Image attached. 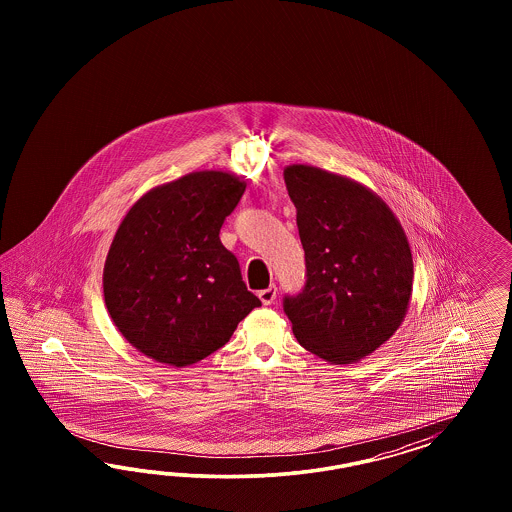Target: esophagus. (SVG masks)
I'll list each match as a JSON object with an SVG mask.
<instances>
[{"mask_svg": "<svg viewBox=\"0 0 512 512\" xmlns=\"http://www.w3.org/2000/svg\"><path fill=\"white\" fill-rule=\"evenodd\" d=\"M276 295H278V289H276V285H270L268 289H264V291L259 293V298H261V302H263L264 306H270V304H274Z\"/></svg>", "mask_w": 512, "mask_h": 512, "instance_id": "1", "label": "esophagus"}]
</instances>
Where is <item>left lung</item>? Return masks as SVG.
<instances>
[{"instance_id":"8db88e82","label":"left lung","mask_w":512,"mask_h":512,"mask_svg":"<svg viewBox=\"0 0 512 512\" xmlns=\"http://www.w3.org/2000/svg\"><path fill=\"white\" fill-rule=\"evenodd\" d=\"M306 253V285L283 310L298 343L330 364L372 355L400 328L413 291L405 231L377 193L311 165L283 171Z\"/></svg>"}]
</instances>
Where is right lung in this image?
Listing matches in <instances>:
<instances>
[{
    "label": "right lung",
    "instance_id": "right-lung-1",
    "mask_svg": "<svg viewBox=\"0 0 512 512\" xmlns=\"http://www.w3.org/2000/svg\"><path fill=\"white\" fill-rule=\"evenodd\" d=\"M244 191L231 172H189L146 191L125 214L103 268V295L112 323L142 355L191 366L261 306L219 240Z\"/></svg>",
    "mask_w": 512,
    "mask_h": 512
}]
</instances>
